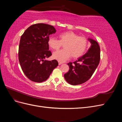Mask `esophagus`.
I'll return each instance as SVG.
<instances>
[{
  "label": "esophagus",
  "mask_w": 122,
  "mask_h": 122,
  "mask_svg": "<svg viewBox=\"0 0 122 122\" xmlns=\"http://www.w3.org/2000/svg\"><path fill=\"white\" fill-rule=\"evenodd\" d=\"M62 64V62L58 61V65H61Z\"/></svg>",
  "instance_id": "34e87169"
}]
</instances>
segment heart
Segmentation results:
<instances>
[{
    "instance_id": "b5f03b06",
    "label": "heart",
    "mask_w": 122,
    "mask_h": 122,
    "mask_svg": "<svg viewBox=\"0 0 122 122\" xmlns=\"http://www.w3.org/2000/svg\"><path fill=\"white\" fill-rule=\"evenodd\" d=\"M58 36L59 40L51 37L48 41L49 47L54 50H58L64 44L65 49L53 53L54 58L60 61H64L71 56L73 58H79L86 52L88 42L85 36H79L71 31L61 33Z\"/></svg>"
}]
</instances>
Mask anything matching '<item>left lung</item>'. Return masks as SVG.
<instances>
[{"instance_id":"1","label":"left lung","mask_w":122,"mask_h":122,"mask_svg":"<svg viewBox=\"0 0 122 122\" xmlns=\"http://www.w3.org/2000/svg\"><path fill=\"white\" fill-rule=\"evenodd\" d=\"M91 47L88 52L74 62L68 63L69 71L64 74L66 80L70 84H81L86 82L93 75L100 60V48L96 41L88 39Z\"/></svg>"}]
</instances>
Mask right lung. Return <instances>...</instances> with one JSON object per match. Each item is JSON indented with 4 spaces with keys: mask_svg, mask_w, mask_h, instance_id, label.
I'll list each match as a JSON object with an SVG mask.
<instances>
[{
    "mask_svg": "<svg viewBox=\"0 0 122 122\" xmlns=\"http://www.w3.org/2000/svg\"><path fill=\"white\" fill-rule=\"evenodd\" d=\"M55 32L52 25L37 23L29 26L21 36L19 61L24 74L32 81H45L58 65L56 60H45L52 55L48 41L49 35Z\"/></svg>",
    "mask_w": 122,
    "mask_h": 122,
    "instance_id": "obj_1",
    "label": "right lung"
}]
</instances>
